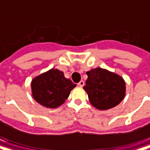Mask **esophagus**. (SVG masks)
I'll use <instances>...</instances> for the list:
<instances>
[{
    "label": "esophagus",
    "instance_id": "34e87169",
    "mask_svg": "<svg viewBox=\"0 0 150 150\" xmlns=\"http://www.w3.org/2000/svg\"><path fill=\"white\" fill-rule=\"evenodd\" d=\"M84 85H85L84 81H80V82L78 83V86H79L80 87H82L83 86H84Z\"/></svg>",
    "mask_w": 150,
    "mask_h": 150
}]
</instances>
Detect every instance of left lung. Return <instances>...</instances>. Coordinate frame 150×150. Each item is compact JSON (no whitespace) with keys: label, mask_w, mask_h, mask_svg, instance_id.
Returning a JSON list of instances; mask_svg holds the SVG:
<instances>
[{"label":"left lung","mask_w":150,"mask_h":150,"mask_svg":"<svg viewBox=\"0 0 150 150\" xmlns=\"http://www.w3.org/2000/svg\"><path fill=\"white\" fill-rule=\"evenodd\" d=\"M88 75L83 87L89 102L100 110L116 107L125 96V82L115 73L96 68L86 72Z\"/></svg>","instance_id":"1"}]
</instances>
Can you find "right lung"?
<instances>
[{
  "instance_id": "add662e5",
  "label": "right lung",
  "mask_w": 150,
  "mask_h": 150,
  "mask_svg": "<svg viewBox=\"0 0 150 150\" xmlns=\"http://www.w3.org/2000/svg\"><path fill=\"white\" fill-rule=\"evenodd\" d=\"M75 86L76 85L64 77L63 71L54 68L34 78L31 82L34 100L49 108L63 104Z\"/></svg>"
}]
</instances>
